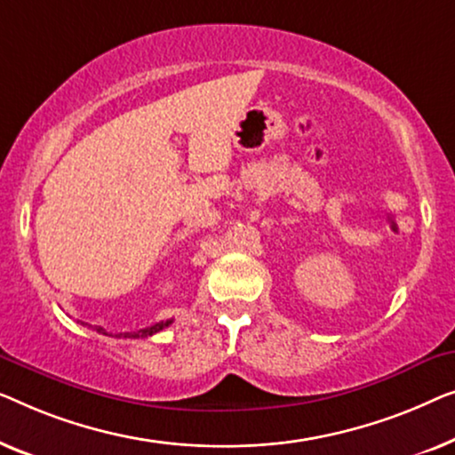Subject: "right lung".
<instances>
[{
  "instance_id": "add662e5",
  "label": "right lung",
  "mask_w": 455,
  "mask_h": 455,
  "mask_svg": "<svg viewBox=\"0 0 455 455\" xmlns=\"http://www.w3.org/2000/svg\"><path fill=\"white\" fill-rule=\"evenodd\" d=\"M82 325H88V323H82ZM166 325H171V319H169V322H158L155 325H150V328H144V330H140V331H125V334H117V338H148L152 334H156V331L164 330ZM88 328H91V325H88ZM94 330H97L99 334H105L107 336V331L102 330L100 325H94ZM108 336H111V334H108Z\"/></svg>"
}]
</instances>
